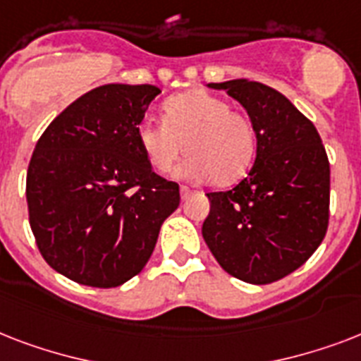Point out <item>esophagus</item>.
I'll list each match as a JSON object with an SVG mask.
<instances>
[{"label":"esophagus","instance_id":"esophagus-1","mask_svg":"<svg viewBox=\"0 0 361 361\" xmlns=\"http://www.w3.org/2000/svg\"><path fill=\"white\" fill-rule=\"evenodd\" d=\"M180 195H181V200H187V198L192 195V191L191 189H187V187H180Z\"/></svg>","mask_w":361,"mask_h":361}]
</instances>
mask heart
I'll return each mask as SVG.
<instances>
[{"label": "heart", "instance_id": "b5f03b06", "mask_svg": "<svg viewBox=\"0 0 361 361\" xmlns=\"http://www.w3.org/2000/svg\"><path fill=\"white\" fill-rule=\"evenodd\" d=\"M136 140L157 174H169L185 149L187 174L214 185L240 181L257 147L247 116L202 90L170 97L163 106V121H142Z\"/></svg>", "mask_w": 361, "mask_h": 361}]
</instances>
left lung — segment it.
I'll return each instance as SVG.
<instances>
[{"mask_svg":"<svg viewBox=\"0 0 361 361\" xmlns=\"http://www.w3.org/2000/svg\"><path fill=\"white\" fill-rule=\"evenodd\" d=\"M247 110L257 136L249 174L208 192L206 245L238 279L266 285L307 260L328 228L330 163L314 125L277 90L247 78L208 84Z\"/></svg>","mask_w":361,"mask_h":361,"instance_id":"8db88e82","label":"left lung"}]
</instances>
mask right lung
I'll return each instance as SVG.
<instances>
[{
	"label": "right lung",
	"mask_w": 361,
	"mask_h": 361,
	"mask_svg": "<svg viewBox=\"0 0 361 361\" xmlns=\"http://www.w3.org/2000/svg\"><path fill=\"white\" fill-rule=\"evenodd\" d=\"M157 86L104 84L48 125L27 166L30 225L58 274L112 288L152 257L180 187L152 170L136 129Z\"/></svg>",
	"instance_id": "obj_1"
}]
</instances>
